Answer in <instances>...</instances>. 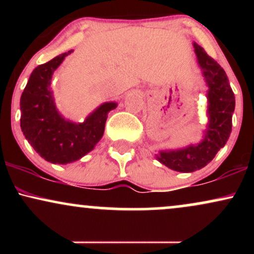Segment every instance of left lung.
I'll use <instances>...</instances> for the list:
<instances>
[{"instance_id":"left-lung-1","label":"left lung","mask_w":254,"mask_h":254,"mask_svg":"<svg viewBox=\"0 0 254 254\" xmlns=\"http://www.w3.org/2000/svg\"><path fill=\"white\" fill-rule=\"evenodd\" d=\"M198 66L206 86V127L198 143L176 149L159 150L155 157L171 170L191 173L206 166L217 151L224 147L232 132V117L235 98L226 71L216 61L208 56L202 46L193 43Z\"/></svg>"}]
</instances>
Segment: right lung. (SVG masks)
Returning a JSON list of instances; mask_svg holds the SVG:
<instances>
[{
	"label": "right lung",
	"instance_id": "add662e5",
	"mask_svg": "<svg viewBox=\"0 0 254 254\" xmlns=\"http://www.w3.org/2000/svg\"><path fill=\"white\" fill-rule=\"evenodd\" d=\"M72 50L52 58L32 71L20 99V127L33 149L51 164L66 165L82 159L103 138L110 111L118 106L107 101L83 122L65 118L55 103L52 75Z\"/></svg>",
	"mask_w": 254,
	"mask_h": 254
}]
</instances>
